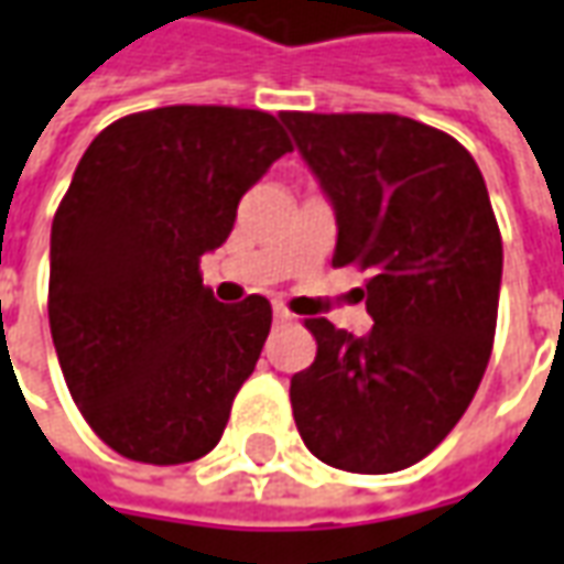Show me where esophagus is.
Returning a JSON list of instances; mask_svg holds the SVG:
<instances>
[{"label":"esophagus","mask_w":564,"mask_h":564,"mask_svg":"<svg viewBox=\"0 0 564 564\" xmlns=\"http://www.w3.org/2000/svg\"><path fill=\"white\" fill-rule=\"evenodd\" d=\"M274 321H278V324H293L296 314L290 312V308H283V305H274Z\"/></svg>","instance_id":"esophagus-1"}]
</instances>
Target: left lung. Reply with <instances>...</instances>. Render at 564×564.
Here are the masks:
<instances>
[{
	"label": "left lung",
	"instance_id": "left-lung-1",
	"mask_svg": "<svg viewBox=\"0 0 564 564\" xmlns=\"http://www.w3.org/2000/svg\"><path fill=\"white\" fill-rule=\"evenodd\" d=\"M336 213L333 265L370 271L373 330L308 317L312 367L290 379L305 447L386 475L432 454L466 413L497 330L503 243L473 153L398 113H281Z\"/></svg>",
	"mask_w": 564,
	"mask_h": 564
}]
</instances>
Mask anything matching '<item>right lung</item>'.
Here are the masks:
<instances>
[{
  "label": "right lung",
  "mask_w": 564,
  "mask_h": 564,
  "mask_svg": "<svg viewBox=\"0 0 564 564\" xmlns=\"http://www.w3.org/2000/svg\"><path fill=\"white\" fill-rule=\"evenodd\" d=\"M293 151L265 110L175 105L110 122L52 221L48 324L95 435L153 466L209 454L271 330L265 296L221 305L200 259Z\"/></svg>",
  "instance_id": "obj_1"
}]
</instances>
